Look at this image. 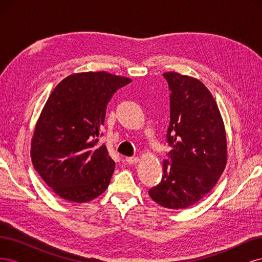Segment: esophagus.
<instances>
[{
    "mask_svg": "<svg viewBox=\"0 0 262 262\" xmlns=\"http://www.w3.org/2000/svg\"><path fill=\"white\" fill-rule=\"evenodd\" d=\"M125 162L128 164H137L139 162L138 157H125Z\"/></svg>",
    "mask_w": 262,
    "mask_h": 262,
    "instance_id": "1",
    "label": "esophagus"
}]
</instances>
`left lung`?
<instances>
[{
	"label": "left lung",
	"instance_id": "obj_1",
	"mask_svg": "<svg viewBox=\"0 0 262 262\" xmlns=\"http://www.w3.org/2000/svg\"><path fill=\"white\" fill-rule=\"evenodd\" d=\"M168 83L170 121L160 184L148 194L164 208L191 207L215 186L226 165V136L215 100L200 81L175 72Z\"/></svg>",
	"mask_w": 262,
	"mask_h": 262
}]
</instances>
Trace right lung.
I'll return each mask as SVG.
<instances>
[{
  "label": "right lung",
  "instance_id": "obj_1",
  "mask_svg": "<svg viewBox=\"0 0 262 262\" xmlns=\"http://www.w3.org/2000/svg\"><path fill=\"white\" fill-rule=\"evenodd\" d=\"M130 78L86 72L64 78L43 107L31 143V161L40 177L64 200L83 203L107 189L115 162L102 136L108 102Z\"/></svg>",
  "mask_w": 262,
  "mask_h": 262
}]
</instances>
